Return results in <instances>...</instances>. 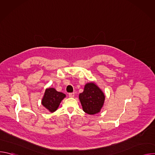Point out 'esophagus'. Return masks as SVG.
<instances>
[{
    "mask_svg": "<svg viewBox=\"0 0 155 155\" xmlns=\"http://www.w3.org/2000/svg\"><path fill=\"white\" fill-rule=\"evenodd\" d=\"M74 95H75V93H69V96L70 97H74Z\"/></svg>",
    "mask_w": 155,
    "mask_h": 155,
    "instance_id": "esophagus-1",
    "label": "esophagus"
}]
</instances>
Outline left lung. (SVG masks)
<instances>
[{
  "label": "left lung",
  "instance_id": "8db88e82",
  "mask_svg": "<svg viewBox=\"0 0 155 155\" xmlns=\"http://www.w3.org/2000/svg\"><path fill=\"white\" fill-rule=\"evenodd\" d=\"M83 111L89 115L100 112L103 107L105 96L100 88L93 82L85 84L84 91L79 94Z\"/></svg>",
  "mask_w": 155,
  "mask_h": 155
}]
</instances>
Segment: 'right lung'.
Here are the masks:
<instances>
[{"instance_id":"1","label":"right lung","mask_w":155,"mask_h":155,"mask_svg":"<svg viewBox=\"0 0 155 155\" xmlns=\"http://www.w3.org/2000/svg\"><path fill=\"white\" fill-rule=\"evenodd\" d=\"M64 97H65V94L57 91L54 88H47L44 93L41 104L50 112H54Z\"/></svg>"}]
</instances>
